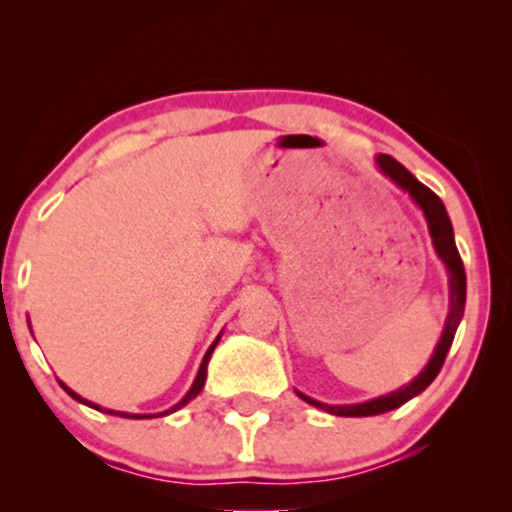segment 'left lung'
Here are the masks:
<instances>
[{
  "label": "left lung",
  "instance_id": "obj_1",
  "mask_svg": "<svg viewBox=\"0 0 512 512\" xmlns=\"http://www.w3.org/2000/svg\"><path fill=\"white\" fill-rule=\"evenodd\" d=\"M377 165H380V170L387 174V177L394 179L396 184L403 188V191H408L412 195V200H415L417 205L424 209L426 221H429V233L433 237V247H436L438 256L443 258L447 270H450V317H447L443 338H440L436 352H433L431 361H429V366L419 373V377H415L410 384H405L403 389L394 391V394L380 396V398H375V401L356 403V405H326V403L314 401V398H307L305 394H298L303 401L314 405V408H321V410L331 412V415H338V417L382 415V412L401 408V405L408 403L410 398L422 394V391L429 387L433 380H436L440 368H443L445 356H447V352H450L454 333H457L459 321H461V317H464V305H466V270H464V263H461L457 244H454L452 223H450V216H447V212H445L443 200H440L438 195L431 191V188H426L422 181H417L415 177H412V174L405 170V167L398 163L396 158L387 156V153H380V156H377Z\"/></svg>",
  "mask_w": 512,
  "mask_h": 512
}]
</instances>
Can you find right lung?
<instances>
[{
  "label": "right lung",
  "instance_id": "obj_1",
  "mask_svg": "<svg viewBox=\"0 0 512 512\" xmlns=\"http://www.w3.org/2000/svg\"><path fill=\"white\" fill-rule=\"evenodd\" d=\"M219 340H221V335L219 338L214 340V345L207 349V354H205V359H202V363H200V370H198V377H195V382H193V387H191V391H188V394L181 398V401L174 405V408H170V410H165V412H160V415H170V412H174V410H179V408H184V405L188 403V401H193L195 396L200 394L202 391V387H205V380H207V363H209V359H212V352H214V347L219 345ZM62 384V382H60ZM62 389L67 391L69 396L72 398H76V401H81V403H86V405H90V408H95V410H100V405H95V403H90V401H86V398H81L79 394H74L72 389L69 387H65V384H62ZM104 412H109V415H116V417H135V419H142V415H128V412H116V410H104ZM146 417V415H144ZM151 417V415H149Z\"/></svg>",
  "mask_w": 512,
  "mask_h": 512
}]
</instances>
